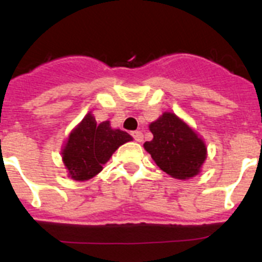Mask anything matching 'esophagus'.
Instances as JSON below:
<instances>
[{
    "label": "esophagus",
    "instance_id": "1",
    "mask_svg": "<svg viewBox=\"0 0 262 262\" xmlns=\"http://www.w3.org/2000/svg\"><path fill=\"white\" fill-rule=\"evenodd\" d=\"M131 135H133V138L135 139L136 142H139V143L143 142V133H142V131H134Z\"/></svg>",
    "mask_w": 262,
    "mask_h": 262
}]
</instances>
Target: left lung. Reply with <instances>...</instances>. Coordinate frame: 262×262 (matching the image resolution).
I'll list each match as a JSON object with an SVG mask.
<instances>
[{
    "label": "left lung",
    "instance_id": "8db88e82",
    "mask_svg": "<svg viewBox=\"0 0 262 262\" xmlns=\"http://www.w3.org/2000/svg\"><path fill=\"white\" fill-rule=\"evenodd\" d=\"M154 134L144 148L161 170L178 180H189L201 172L207 156L205 142L173 113H164L149 124Z\"/></svg>",
    "mask_w": 262,
    "mask_h": 262
}]
</instances>
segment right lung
I'll list each match as a JSON object with an SVG mask.
<instances>
[{
  "label": "right lung",
  "instance_id": "obj_1",
  "mask_svg": "<svg viewBox=\"0 0 262 262\" xmlns=\"http://www.w3.org/2000/svg\"><path fill=\"white\" fill-rule=\"evenodd\" d=\"M133 136L122 129H113L106 120L97 124L93 115L86 114L71 134L62 148V161L69 176L76 181H86L102 170L110 157Z\"/></svg>",
  "mask_w": 262,
  "mask_h": 262
}]
</instances>
